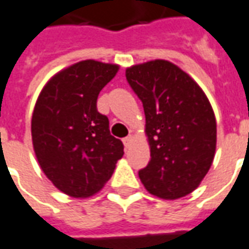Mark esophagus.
Listing matches in <instances>:
<instances>
[{
    "instance_id": "esophagus-1",
    "label": "esophagus",
    "mask_w": 249,
    "mask_h": 249,
    "mask_svg": "<svg viewBox=\"0 0 249 249\" xmlns=\"http://www.w3.org/2000/svg\"><path fill=\"white\" fill-rule=\"evenodd\" d=\"M132 142H133V137L130 136V135H129V136L124 137V140H123V142H124L125 148H129L130 144H132Z\"/></svg>"
}]
</instances>
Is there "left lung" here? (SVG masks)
<instances>
[{"label":"left lung","mask_w":249,"mask_h":249,"mask_svg":"<svg viewBox=\"0 0 249 249\" xmlns=\"http://www.w3.org/2000/svg\"><path fill=\"white\" fill-rule=\"evenodd\" d=\"M126 81L142 100L151 160L139 171L147 190L178 199L202 182L217 142L214 112L198 83L168 60L128 67Z\"/></svg>","instance_id":"1"}]
</instances>
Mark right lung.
<instances>
[{"instance_id": "obj_1", "label": "right lung", "mask_w": 249, "mask_h": 249, "mask_svg": "<svg viewBox=\"0 0 249 249\" xmlns=\"http://www.w3.org/2000/svg\"><path fill=\"white\" fill-rule=\"evenodd\" d=\"M117 71V64L78 62L52 76L36 101L35 155L47 178L70 197L100 191L124 155L123 142L110 135L109 120L97 110L100 91Z\"/></svg>"}]
</instances>
